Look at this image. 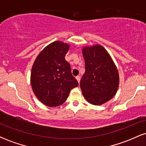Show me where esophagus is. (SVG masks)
Masks as SVG:
<instances>
[{
  "instance_id": "34e87169",
  "label": "esophagus",
  "mask_w": 146,
  "mask_h": 146,
  "mask_svg": "<svg viewBox=\"0 0 146 146\" xmlns=\"http://www.w3.org/2000/svg\"><path fill=\"white\" fill-rule=\"evenodd\" d=\"M76 78L77 81L78 82V83L80 84V76H77L76 78Z\"/></svg>"
}]
</instances>
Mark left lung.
I'll return each mask as SVG.
<instances>
[{"instance_id":"8db88e82","label":"left lung","mask_w":146,"mask_h":146,"mask_svg":"<svg viewBox=\"0 0 146 146\" xmlns=\"http://www.w3.org/2000/svg\"><path fill=\"white\" fill-rule=\"evenodd\" d=\"M85 73L80 81L82 94L88 103L102 105L116 95L119 75L108 52L100 44L82 47Z\"/></svg>"}]
</instances>
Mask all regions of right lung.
Masks as SVG:
<instances>
[{"instance_id":"add662e5","label":"right lung","mask_w":146,"mask_h":146,"mask_svg":"<svg viewBox=\"0 0 146 146\" xmlns=\"http://www.w3.org/2000/svg\"><path fill=\"white\" fill-rule=\"evenodd\" d=\"M70 45L62 41L51 42L35 60L31 72V85L36 98L50 107L62 104L70 91L78 86L65 60Z\"/></svg>"}]
</instances>
